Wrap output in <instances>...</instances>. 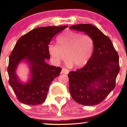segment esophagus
Returning <instances> with one entry per match:
<instances>
[{"label":"esophagus","instance_id":"esophagus-1","mask_svg":"<svg viewBox=\"0 0 127 127\" xmlns=\"http://www.w3.org/2000/svg\"><path fill=\"white\" fill-rule=\"evenodd\" d=\"M68 72H69V70H68V69H67V68H62V73L65 74V75H67V74L68 73Z\"/></svg>","mask_w":127,"mask_h":127}]
</instances>
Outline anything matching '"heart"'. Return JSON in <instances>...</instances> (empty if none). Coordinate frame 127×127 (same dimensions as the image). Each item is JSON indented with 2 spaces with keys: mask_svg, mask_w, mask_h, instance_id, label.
Returning <instances> with one entry per match:
<instances>
[{
  "mask_svg": "<svg viewBox=\"0 0 127 127\" xmlns=\"http://www.w3.org/2000/svg\"><path fill=\"white\" fill-rule=\"evenodd\" d=\"M58 43L51 44L48 52L52 62L59 64L67 58L66 64L75 67H84L91 59L94 51V42L92 37L87 34L68 31L58 38ZM66 54L65 55V54Z\"/></svg>",
  "mask_w": 127,
  "mask_h": 127,
  "instance_id": "heart-1",
  "label": "heart"
}]
</instances>
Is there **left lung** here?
I'll use <instances>...</instances> for the list:
<instances>
[{"label":"left lung","instance_id":"8db88e82","mask_svg":"<svg viewBox=\"0 0 127 127\" xmlns=\"http://www.w3.org/2000/svg\"><path fill=\"white\" fill-rule=\"evenodd\" d=\"M70 29L84 32L94 42L88 63L81 69L68 73L70 93L76 102L82 105L98 104L115 88L119 72L118 54L110 38L95 26L81 24Z\"/></svg>","mask_w":127,"mask_h":127}]
</instances>
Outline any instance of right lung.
Instances as JSON below:
<instances>
[{"mask_svg":"<svg viewBox=\"0 0 127 127\" xmlns=\"http://www.w3.org/2000/svg\"><path fill=\"white\" fill-rule=\"evenodd\" d=\"M67 26L36 28L21 36L14 46L9 58L8 73L9 84L18 100L27 105L36 106L45 101L49 85L60 75L62 68L46 63L50 59L49 45L55 35ZM23 61L30 69V78L26 83L20 81L16 70Z\"/></svg>","mask_w":127,"mask_h":127,"instance_id":"right-lung-1","label":"right lung"}]
</instances>
